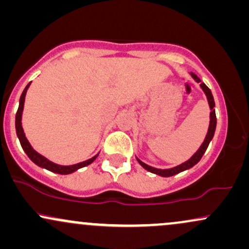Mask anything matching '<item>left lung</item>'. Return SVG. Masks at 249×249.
Instances as JSON below:
<instances>
[{"mask_svg":"<svg viewBox=\"0 0 249 249\" xmlns=\"http://www.w3.org/2000/svg\"><path fill=\"white\" fill-rule=\"evenodd\" d=\"M190 76L194 79V82L200 84V88H201V90L204 91V93L206 95L208 105H210V110H211V112H210V125H208L207 134H206V137H205L202 144L200 145V147L198 148V150H196V152L194 153L193 156L191 157L190 159H188V160L182 162V164L178 165V166H174V167H171V168H164V170H161V168H156V167L150 166V165L145 164L144 161H142L141 159L138 158V157H136L137 160H138L139 164H141L142 166L145 168V170L148 171V172H151V173L158 174V176H160V177H165V178H166V177L176 176V174H178L180 172H184V171L190 170V168H192L194 165L198 164V162L200 161V159L202 158V156H204L205 152H206L208 145H210L211 141H212L213 137H214V133H215L216 116H215V110H214L215 103H214V98H213L212 92H211V90L207 88V85L205 84V83H202L201 81H200V78L198 76L194 75V73H192V72L190 73Z\"/></svg>","mask_w":249,"mask_h":249,"instance_id":"left-lung-1","label":"left lung"}]
</instances>
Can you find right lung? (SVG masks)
<instances>
[{
  "label": "right lung",
  "instance_id": "right-lung-1",
  "mask_svg": "<svg viewBox=\"0 0 249 249\" xmlns=\"http://www.w3.org/2000/svg\"><path fill=\"white\" fill-rule=\"evenodd\" d=\"M30 84H31V82L27 85V87H25V89L23 90V92H22L21 98H19L18 110H17L16 118H15V126H16L17 137H18L22 148H23L24 152L27 153V156L29 157L30 160L33 161V162H35L37 166H39V167H42V168H45V170L51 171V172L58 173V174H70V173H73V172H76L77 170H79V168L88 166V165H90L91 162L95 161L96 158H97V157H98L99 153H97L96 156L92 157V158L88 159V160H85V161L78 162V164H75V165H69V166H64V165L55 164V162H53L51 160H49V159L45 158L44 156H42L41 153H38V152H37V151L34 150V147L31 146V144L29 142V141H28L27 137H25L23 127H22V113H23V108H24L25 95H27V91H28V89H29Z\"/></svg>",
  "mask_w": 249,
  "mask_h": 249
}]
</instances>
